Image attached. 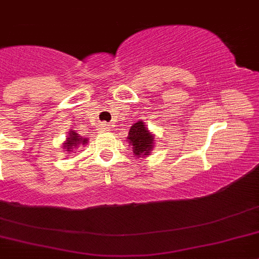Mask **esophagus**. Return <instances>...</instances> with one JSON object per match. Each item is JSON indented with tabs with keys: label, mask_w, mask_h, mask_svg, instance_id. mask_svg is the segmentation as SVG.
<instances>
[{
	"label": "esophagus",
	"mask_w": 259,
	"mask_h": 259,
	"mask_svg": "<svg viewBox=\"0 0 259 259\" xmlns=\"http://www.w3.org/2000/svg\"><path fill=\"white\" fill-rule=\"evenodd\" d=\"M100 130H103V131H109L110 130V124L109 123H102V124H100Z\"/></svg>",
	"instance_id": "obj_1"
}]
</instances>
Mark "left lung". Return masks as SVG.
I'll return each instance as SVG.
<instances>
[{
  "label": "left lung",
  "mask_w": 259,
  "mask_h": 259,
  "mask_svg": "<svg viewBox=\"0 0 259 259\" xmlns=\"http://www.w3.org/2000/svg\"><path fill=\"white\" fill-rule=\"evenodd\" d=\"M127 139L136 157L147 156L154 149V135L147 130L142 120H139L131 125Z\"/></svg>",
  "instance_id": "left-lung-1"
}]
</instances>
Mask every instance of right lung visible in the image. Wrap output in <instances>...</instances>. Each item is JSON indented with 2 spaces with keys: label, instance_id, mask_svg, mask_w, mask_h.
Instances as JSON below:
<instances>
[{
  "label": "right lung",
  "instance_id": "1",
  "mask_svg": "<svg viewBox=\"0 0 259 259\" xmlns=\"http://www.w3.org/2000/svg\"><path fill=\"white\" fill-rule=\"evenodd\" d=\"M86 142H88V139H83V137L78 136L76 132L71 131L70 134H68L67 140L63 142V149H65V151H72V150L76 149L78 145H85Z\"/></svg>",
  "mask_w": 259,
  "mask_h": 259
}]
</instances>
